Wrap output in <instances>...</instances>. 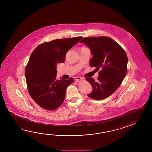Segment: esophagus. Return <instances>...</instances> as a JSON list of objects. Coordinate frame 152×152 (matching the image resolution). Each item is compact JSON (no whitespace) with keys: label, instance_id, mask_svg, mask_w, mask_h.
Listing matches in <instances>:
<instances>
[{"label":"esophagus","instance_id":"34e87169","mask_svg":"<svg viewBox=\"0 0 152 152\" xmlns=\"http://www.w3.org/2000/svg\"><path fill=\"white\" fill-rule=\"evenodd\" d=\"M83 77H76L75 78V80L76 82H79V81L81 80H83Z\"/></svg>","mask_w":152,"mask_h":152}]
</instances>
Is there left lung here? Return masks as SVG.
<instances>
[{
  "label": "left lung",
  "mask_w": 152,
  "mask_h": 152,
  "mask_svg": "<svg viewBox=\"0 0 152 152\" xmlns=\"http://www.w3.org/2000/svg\"><path fill=\"white\" fill-rule=\"evenodd\" d=\"M80 43H84L90 49V65L96 67L98 73L97 80L93 77L86 78L92 87L88 97L102 100L109 97L119 87L127 71L128 58L126 53L113 39L106 36L85 37Z\"/></svg>",
  "instance_id": "obj_1"
}]
</instances>
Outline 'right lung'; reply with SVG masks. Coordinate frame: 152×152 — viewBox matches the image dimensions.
I'll return each mask as SVG.
<instances>
[{"instance_id": "right-lung-1", "label": "right lung", "mask_w": 152, "mask_h": 152, "mask_svg": "<svg viewBox=\"0 0 152 152\" xmlns=\"http://www.w3.org/2000/svg\"><path fill=\"white\" fill-rule=\"evenodd\" d=\"M82 37L57 39L37 46L32 52L25 69L28 90L32 99L46 110H54L64 102L70 77L56 79L58 64L65 61L67 52Z\"/></svg>"}]
</instances>
